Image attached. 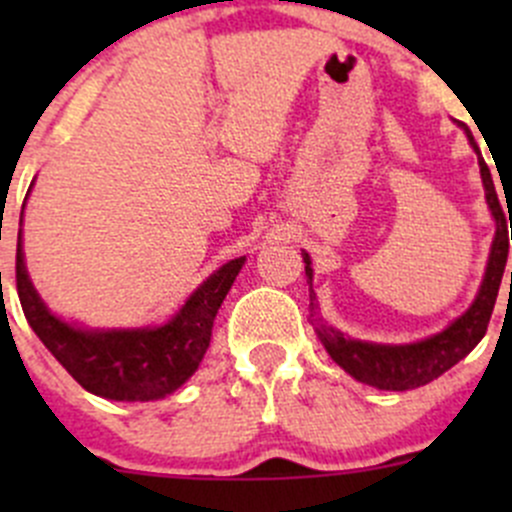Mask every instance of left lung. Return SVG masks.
I'll list each match as a JSON object with an SVG mask.
<instances>
[{
    "label": "left lung",
    "instance_id": "obj_1",
    "mask_svg": "<svg viewBox=\"0 0 512 512\" xmlns=\"http://www.w3.org/2000/svg\"><path fill=\"white\" fill-rule=\"evenodd\" d=\"M463 131L468 133V141H471L473 151L478 153L485 200H488L490 215H493L495 220V240H493V247H490L488 267H485L483 285H480L476 299H473L471 307H468L461 317L453 319L443 332L433 334V337L428 339H421V342L416 344H371V342H359V339L344 337L339 329L329 327V324H324L322 319H319L317 297H314V289H312V260H309L307 252H302L304 272H307V282H309V309H312V317H314V332H317V337L322 339L324 349H327L329 356H332V359L337 361L347 374H352L356 381H361V384L376 386V389H384V391H409V389H418V386H426L428 381L438 379V376L446 374L451 366H456L463 356L471 354L473 347H476L480 339L485 337V329H488L495 299H498L505 262H508L510 242H508V225H505L503 205H500L498 193H495L493 178H490V168L485 165L483 156H480V148L478 143L473 141L471 131H468L466 126H463ZM510 240H512V227H510ZM510 287H512V272H510Z\"/></svg>",
    "mask_w": 512,
    "mask_h": 512
}]
</instances>
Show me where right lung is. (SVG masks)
Returning <instances> with one entry per match:
<instances>
[{"label": "right lung", "mask_w": 512, "mask_h": 512, "mask_svg": "<svg viewBox=\"0 0 512 512\" xmlns=\"http://www.w3.org/2000/svg\"><path fill=\"white\" fill-rule=\"evenodd\" d=\"M242 265L245 257H237L215 270L160 327L81 329L41 302L27 275L19 230L17 292L29 327L86 391L111 401H153L195 374L210 347L215 314Z\"/></svg>", "instance_id": "right-lung-1"}]
</instances>
